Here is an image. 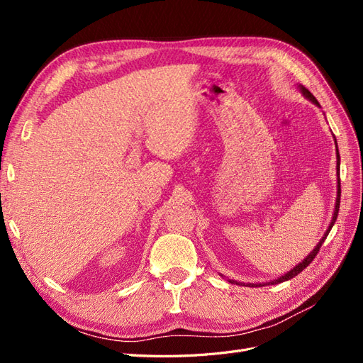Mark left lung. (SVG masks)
<instances>
[{
    "label": "left lung",
    "mask_w": 363,
    "mask_h": 363,
    "mask_svg": "<svg viewBox=\"0 0 363 363\" xmlns=\"http://www.w3.org/2000/svg\"><path fill=\"white\" fill-rule=\"evenodd\" d=\"M298 89H300V92L307 98V100L309 101H312L315 106H318V107H321L320 106V103L316 101V98L306 89L304 86H301V84H298ZM335 138V136H333ZM335 144H336V139H335ZM336 159H337V162H336V174H337V196H336V204H335V211H333V218H332V223H330V225H328V228L325 230V233H324V236L320 239V242L316 244V247L311 251V255L309 256H306V259H303V262H300L298 265H295L291 271H288L286 274H283V276H280L279 279H276V280H271V281H268V283H250L248 286H251V288H257V286H267V284H277V283H281V281H286V280H291V279H294L295 276H298V274L304 269V268H307L312 263V260L315 259V256L318 255V251H320V248H321V245L324 244V240H325V238L328 236V233H330V230H332V227H333V224L336 223V218H337V212H339V203H340V179H339V167H340V159H339V152H337V145H336ZM230 283H236V284H242V286H245V283H240V281H236V280H228Z\"/></svg>",
    "instance_id": "8db88e82"
}]
</instances>
